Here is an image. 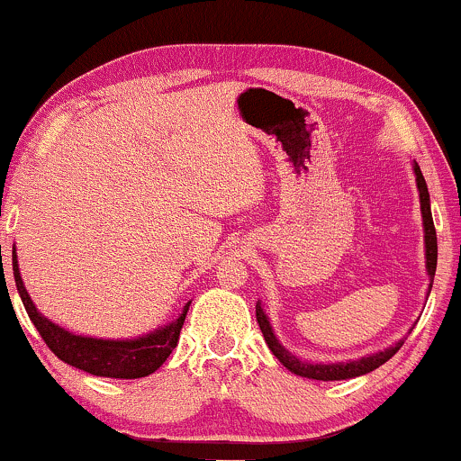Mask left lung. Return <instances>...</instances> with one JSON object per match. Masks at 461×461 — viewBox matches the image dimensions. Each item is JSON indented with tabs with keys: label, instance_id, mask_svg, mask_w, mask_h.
I'll use <instances>...</instances> for the list:
<instances>
[{
	"label": "left lung",
	"instance_id": "obj_1",
	"mask_svg": "<svg viewBox=\"0 0 461 461\" xmlns=\"http://www.w3.org/2000/svg\"><path fill=\"white\" fill-rule=\"evenodd\" d=\"M413 173H416V181H418V190H420V210H422V222H424V245H427V271L431 276V286H433V277H436V267H438V236H436V225H433V216H431V203H429V190H427V181H424L422 173H420V166L413 164ZM256 320L258 326H260L262 335H265L267 346L269 350L276 354L277 361L291 370L297 376L304 378H315V381H343V378H354V376H363V374L376 370L381 367L383 363L389 361L398 350L402 348L404 341H398L396 346L387 348V350L376 352V354H367V357L358 358V361H348V363H328V366H321V363H306L300 361L297 357H293L291 352L285 350L280 341H277L276 335L271 330V323L267 320L265 311H262L260 304L256 306Z\"/></svg>",
	"mask_w": 461,
	"mask_h": 461
}]
</instances>
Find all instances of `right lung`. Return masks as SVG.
Returning a JSON list of instances; mask_svg holds the SVG:
<instances>
[{
    "mask_svg": "<svg viewBox=\"0 0 461 461\" xmlns=\"http://www.w3.org/2000/svg\"><path fill=\"white\" fill-rule=\"evenodd\" d=\"M13 273L14 285H17L19 297H22L25 312L32 320L34 328L48 348L52 350L60 361L68 366L78 367V370L94 374V376L107 378H141L153 374L157 367L164 366L166 358L176 348L179 341L181 326H184L185 315H188L190 302L184 306L181 315L173 323L150 332V335L131 339V341H109V339H94L72 335L65 328L57 326L50 320H45L41 312L37 311L25 291L22 276H19L17 256L13 251Z\"/></svg>",
    "mask_w": 461,
    "mask_h": 461,
    "instance_id": "obj_1",
    "label": "right lung"
}]
</instances>
